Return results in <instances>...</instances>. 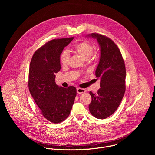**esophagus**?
<instances>
[{"instance_id":"1","label":"esophagus","mask_w":155,"mask_h":155,"mask_svg":"<svg viewBox=\"0 0 155 155\" xmlns=\"http://www.w3.org/2000/svg\"><path fill=\"white\" fill-rule=\"evenodd\" d=\"M86 91L85 89H83V88H80V87H78L77 89V92L78 94H82L85 93Z\"/></svg>"}]
</instances>
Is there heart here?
Segmentation results:
<instances>
[{"label": "heart", "mask_w": 155, "mask_h": 155, "mask_svg": "<svg viewBox=\"0 0 155 155\" xmlns=\"http://www.w3.org/2000/svg\"><path fill=\"white\" fill-rule=\"evenodd\" d=\"M74 51L82 56L84 59H91L95 58L97 56L96 53H93V47L92 44L88 41H83L74 47ZM69 59V54L67 51H64L62 52L60 56V61L63 65H65L68 64Z\"/></svg>", "instance_id": "obj_1"}]
</instances>
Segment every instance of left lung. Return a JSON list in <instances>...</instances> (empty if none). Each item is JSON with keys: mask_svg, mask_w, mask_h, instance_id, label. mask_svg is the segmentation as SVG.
<instances>
[{"mask_svg": "<svg viewBox=\"0 0 155 155\" xmlns=\"http://www.w3.org/2000/svg\"><path fill=\"white\" fill-rule=\"evenodd\" d=\"M87 36L96 38L101 48V57L96 76L101 80L97 93L90 94L89 110L93 116L105 119L119 107L124 96L126 85L125 64L120 49L112 40L97 33Z\"/></svg>", "mask_w": 155, "mask_h": 155, "instance_id": "1", "label": "left lung"}]
</instances>
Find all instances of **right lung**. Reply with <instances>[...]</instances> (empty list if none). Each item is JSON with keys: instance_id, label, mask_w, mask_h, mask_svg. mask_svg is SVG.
Segmentation results:
<instances>
[{"instance_id": "obj_1", "label": "right lung", "mask_w": 155, "mask_h": 155, "mask_svg": "<svg viewBox=\"0 0 155 155\" xmlns=\"http://www.w3.org/2000/svg\"><path fill=\"white\" fill-rule=\"evenodd\" d=\"M73 39L48 41L34 53L30 63V93L42 115L53 123H61L69 117L77 95L74 86L64 88L55 82V74L61 69L60 55Z\"/></svg>"}]
</instances>
